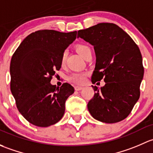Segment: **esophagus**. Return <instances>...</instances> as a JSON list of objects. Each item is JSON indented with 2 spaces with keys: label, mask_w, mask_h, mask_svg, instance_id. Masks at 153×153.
I'll return each instance as SVG.
<instances>
[{
  "label": "esophagus",
  "mask_w": 153,
  "mask_h": 153,
  "mask_svg": "<svg viewBox=\"0 0 153 153\" xmlns=\"http://www.w3.org/2000/svg\"><path fill=\"white\" fill-rule=\"evenodd\" d=\"M82 86H78V85H76V86H75L74 87V89H75V91H81L82 89Z\"/></svg>",
  "instance_id": "esophagus-1"
}]
</instances>
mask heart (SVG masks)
Here are the masks:
<instances>
[{
	"label": "heart",
	"instance_id": "b5f03b06",
	"mask_svg": "<svg viewBox=\"0 0 153 153\" xmlns=\"http://www.w3.org/2000/svg\"><path fill=\"white\" fill-rule=\"evenodd\" d=\"M76 49L84 58L87 56L88 53H91L90 47L85 44H78L76 46ZM65 57L66 53L64 52L62 54L60 59V65L62 66L65 64ZM86 76H87V73H85V72H73L68 76V79L71 82L75 83V84H82L85 81Z\"/></svg>",
	"mask_w": 153,
	"mask_h": 153
}]
</instances>
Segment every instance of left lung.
<instances>
[{
    "label": "left lung",
    "instance_id": "obj_1",
    "mask_svg": "<svg viewBox=\"0 0 153 153\" xmlns=\"http://www.w3.org/2000/svg\"><path fill=\"white\" fill-rule=\"evenodd\" d=\"M77 37L94 45L96 66L93 84L104 79L105 85L88 102V109L97 120L112 124L129 116L140 97L144 76L142 56L138 45L114 23H101L79 30Z\"/></svg>",
    "mask_w": 153,
    "mask_h": 153
}]
</instances>
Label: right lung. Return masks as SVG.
<instances>
[{
	"mask_svg": "<svg viewBox=\"0 0 153 153\" xmlns=\"http://www.w3.org/2000/svg\"><path fill=\"white\" fill-rule=\"evenodd\" d=\"M76 37V31L39 30L28 35L12 55L10 89L19 112L31 124L46 127L63 116L65 101L74 88L50 82L60 69L62 54Z\"/></svg>",
	"mask_w": 153,
	"mask_h": 153,
	"instance_id": "1",
	"label": "right lung"
}]
</instances>
